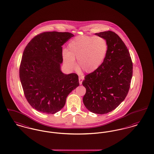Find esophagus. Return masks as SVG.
Listing matches in <instances>:
<instances>
[{"label":"esophagus","instance_id":"obj_1","mask_svg":"<svg viewBox=\"0 0 154 154\" xmlns=\"http://www.w3.org/2000/svg\"><path fill=\"white\" fill-rule=\"evenodd\" d=\"M79 80V83H80V84L81 85V84H82V82L83 80H84V77H82V76H80Z\"/></svg>","mask_w":154,"mask_h":154}]
</instances>
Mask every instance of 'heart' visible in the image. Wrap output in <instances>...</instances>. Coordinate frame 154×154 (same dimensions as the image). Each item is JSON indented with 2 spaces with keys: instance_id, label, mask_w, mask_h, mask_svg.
<instances>
[{
  "instance_id": "1",
  "label": "heart",
  "mask_w": 154,
  "mask_h": 154,
  "mask_svg": "<svg viewBox=\"0 0 154 154\" xmlns=\"http://www.w3.org/2000/svg\"><path fill=\"white\" fill-rule=\"evenodd\" d=\"M108 52V44L100 36L79 35L70 40L62 57L66 67L73 69L77 59L79 69L87 72L97 70L103 63Z\"/></svg>"
}]
</instances>
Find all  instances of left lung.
<instances>
[{"label":"left lung","mask_w":154,"mask_h":154,"mask_svg":"<svg viewBox=\"0 0 154 154\" xmlns=\"http://www.w3.org/2000/svg\"><path fill=\"white\" fill-rule=\"evenodd\" d=\"M95 34L106 40L108 52L100 67L84 77L83 103L91 112L102 115L115 109L126 97L133 63L126 46L116 33L108 31Z\"/></svg>","instance_id":"obj_1"}]
</instances>
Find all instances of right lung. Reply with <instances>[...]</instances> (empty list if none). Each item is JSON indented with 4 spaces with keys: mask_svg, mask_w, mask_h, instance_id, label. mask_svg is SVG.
<instances>
[{
    "mask_svg": "<svg viewBox=\"0 0 154 154\" xmlns=\"http://www.w3.org/2000/svg\"><path fill=\"white\" fill-rule=\"evenodd\" d=\"M73 36L66 32H45L33 38L23 52L20 82L28 103L39 112H59L69 94L79 85L77 74H66L60 68L62 46Z\"/></svg>",
    "mask_w": 154,
    "mask_h": 154,
    "instance_id": "add662e5",
    "label": "right lung"
}]
</instances>
